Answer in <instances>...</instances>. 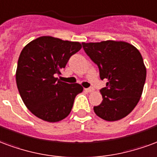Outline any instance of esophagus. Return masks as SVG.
Wrapping results in <instances>:
<instances>
[{"label": "esophagus", "mask_w": 157, "mask_h": 157, "mask_svg": "<svg viewBox=\"0 0 157 157\" xmlns=\"http://www.w3.org/2000/svg\"><path fill=\"white\" fill-rule=\"evenodd\" d=\"M85 90H86L87 92H93L94 91V89L93 88H88V89H85Z\"/></svg>", "instance_id": "obj_1"}]
</instances>
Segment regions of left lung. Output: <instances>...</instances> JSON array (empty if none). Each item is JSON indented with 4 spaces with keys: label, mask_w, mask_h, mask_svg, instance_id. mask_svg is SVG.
<instances>
[{
    "label": "left lung",
    "mask_w": 157,
    "mask_h": 157,
    "mask_svg": "<svg viewBox=\"0 0 157 157\" xmlns=\"http://www.w3.org/2000/svg\"><path fill=\"white\" fill-rule=\"evenodd\" d=\"M86 54L106 79L100 90L102 103L94 107L96 115L108 121H119L132 111L139 102L146 82V69L142 56L125 42H83Z\"/></svg>",
    "instance_id": "obj_1"
}]
</instances>
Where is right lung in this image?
Wrapping results in <instances>:
<instances>
[{"mask_svg":"<svg viewBox=\"0 0 157 157\" xmlns=\"http://www.w3.org/2000/svg\"><path fill=\"white\" fill-rule=\"evenodd\" d=\"M81 48L78 42L44 36L22 49L16 81L24 104L36 117L58 122L69 115L74 99L83 91V87L61 82L56 76L61 74L71 56Z\"/></svg>","mask_w":157,"mask_h":157,"instance_id":"right-lung-1","label":"right lung"}]
</instances>
